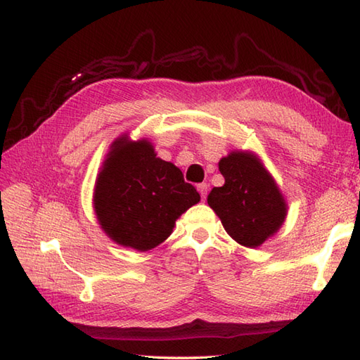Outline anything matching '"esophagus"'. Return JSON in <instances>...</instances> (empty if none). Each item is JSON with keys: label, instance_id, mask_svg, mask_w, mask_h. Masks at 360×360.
Instances as JSON below:
<instances>
[{"label": "esophagus", "instance_id": "1", "mask_svg": "<svg viewBox=\"0 0 360 360\" xmlns=\"http://www.w3.org/2000/svg\"><path fill=\"white\" fill-rule=\"evenodd\" d=\"M198 192H200L202 200H205V198H207V192H209V184H207V182H202V184L198 186Z\"/></svg>", "mask_w": 360, "mask_h": 360}]
</instances>
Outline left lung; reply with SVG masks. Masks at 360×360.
Instances as JSON below:
<instances>
[{
    "label": "left lung",
    "mask_w": 360,
    "mask_h": 360,
    "mask_svg": "<svg viewBox=\"0 0 360 360\" xmlns=\"http://www.w3.org/2000/svg\"><path fill=\"white\" fill-rule=\"evenodd\" d=\"M223 187H213L207 202L226 232L246 248H258L281 227L286 201L254 153L232 151L219 160Z\"/></svg>",
    "instance_id": "obj_1"
}]
</instances>
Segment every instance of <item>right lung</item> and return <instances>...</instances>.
<instances>
[{"label":"right lung","mask_w":360,"mask_h":360,"mask_svg":"<svg viewBox=\"0 0 360 360\" xmlns=\"http://www.w3.org/2000/svg\"><path fill=\"white\" fill-rule=\"evenodd\" d=\"M200 200L179 168L158 158L148 141L122 136L98 173L94 210L112 241L145 252L165 241L174 221Z\"/></svg>","instance_id":"1"}]
</instances>
